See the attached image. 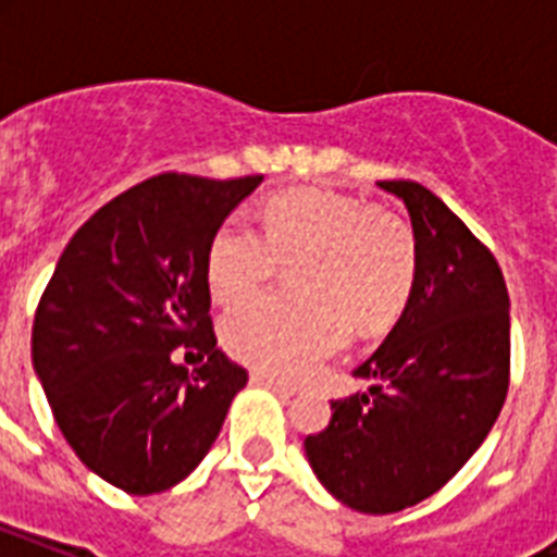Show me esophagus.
Here are the masks:
<instances>
[{"label":"esophagus","mask_w":557,"mask_h":557,"mask_svg":"<svg viewBox=\"0 0 557 557\" xmlns=\"http://www.w3.org/2000/svg\"><path fill=\"white\" fill-rule=\"evenodd\" d=\"M251 381H253V384H260V387H269L271 393H277L280 398H292V396H295V387H286V384H280V381L269 379V375H260V372H253Z\"/></svg>","instance_id":"34e87169"}]
</instances>
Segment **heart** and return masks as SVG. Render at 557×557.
<instances>
[{
	"label": "heart",
	"mask_w": 557,
	"mask_h": 557,
	"mask_svg": "<svg viewBox=\"0 0 557 557\" xmlns=\"http://www.w3.org/2000/svg\"><path fill=\"white\" fill-rule=\"evenodd\" d=\"M295 265L300 304L253 300L222 321L231 356L288 381L306 379L338 352L349 326L379 335L398 321L416 286L413 227L344 193H277L262 208V234L243 219L219 225L205 280L216 304L234 306Z\"/></svg>",
	"instance_id": "1"
}]
</instances>
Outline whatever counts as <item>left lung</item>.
I'll list each match as a JSON object with an SVG mask.
<instances>
[{
	"label": "left lung",
	"mask_w": 557,
	"mask_h": 557,
	"mask_svg": "<svg viewBox=\"0 0 557 557\" xmlns=\"http://www.w3.org/2000/svg\"><path fill=\"white\" fill-rule=\"evenodd\" d=\"M405 201L416 286L405 312L352 375L367 393L332 401L306 436L323 488L364 515L422 503L466 466L509 393V292L494 253L419 182H379Z\"/></svg>",
	"instance_id": "1"
}]
</instances>
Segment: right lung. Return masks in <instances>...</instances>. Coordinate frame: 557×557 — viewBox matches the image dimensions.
<instances>
[{"instance_id":"right-lung-1","label":"right lung","mask_w":557,"mask_h":557,"mask_svg":"<svg viewBox=\"0 0 557 557\" xmlns=\"http://www.w3.org/2000/svg\"><path fill=\"white\" fill-rule=\"evenodd\" d=\"M260 182L161 173L129 187L83 222L39 297L30 358L51 413L83 466L121 492L182 483L248 381L216 347L205 260ZM178 346L209 361L187 373Z\"/></svg>"}]
</instances>
